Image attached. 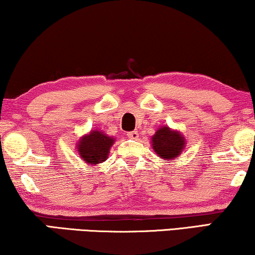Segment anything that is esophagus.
<instances>
[{"label":"esophagus","mask_w":255,"mask_h":255,"mask_svg":"<svg viewBox=\"0 0 255 255\" xmlns=\"http://www.w3.org/2000/svg\"><path fill=\"white\" fill-rule=\"evenodd\" d=\"M128 138L137 139L139 137V133H138V131H130V132H128Z\"/></svg>","instance_id":"1"}]
</instances>
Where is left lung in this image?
Returning a JSON list of instances; mask_svg holds the SVG:
<instances>
[{
  "instance_id": "left-lung-1",
  "label": "left lung",
  "mask_w": 255,
  "mask_h": 255,
  "mask_svg": "<svg viewBox=\"0 0 255 255\" xmlns=\"http://www.w3.org/2000/svg\"><path fill=\"white\" fill-rule=\"evenodd\" d=\"M186 139L179 131L170 130L168 127L159 128L152 137V147L160 158L172 160L183 151Z\"/></svg>"
}]
</instances>
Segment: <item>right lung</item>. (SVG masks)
Returning a JSON list of instances; mask_svg holds the SVG:
<instances>
[{
  "mask_svg": "<svg viewBox=\"0 0 255 255\" xmlns=\"http://www.w3.org/2000/svg\"><path fill=\"white\" fill-rule=\"evenodd\" d=\"M114 141L115 139L113 137L104 134L102 131L94 130L80 139L76 149L83 161L92 165H99L107 160Z\"/></svg>",
  "mask_w": 255,
  "mask_h": 255,
  "instance_id": "obj_1",
  "label": "right lung"
}]
</instances>
